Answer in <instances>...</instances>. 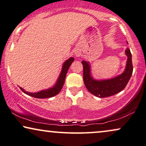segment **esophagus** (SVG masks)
<instances>
[{
    "instance_id": "34e87169",
    "label": "esophagus",
    "mask_w": 146,
    "mask_h": 146,
    "mask_svg": "<svg viewBox=\"0 0 146 146\" xmlns=\"http://www.w3.org/2000/svg\"><path fill=\"white\" fill-rule=\"evenodd\" d=\"M75 55H76V56H79V52H76V53H75Z\"/></svg>"
}]
</instances>
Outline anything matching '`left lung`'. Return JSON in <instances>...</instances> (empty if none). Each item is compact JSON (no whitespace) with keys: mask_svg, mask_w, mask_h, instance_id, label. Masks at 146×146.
Listing matches in <instances>:
<instances>
[{"mask_svg":"<svg viewBox=\"0 0 146 146\" xmlns=\"http://www.w3.org/2000/svg\"><path fill=\"white\" fill-rule=\"evenodd\" d=\"M127 56L126 67L121 75L109 79L96 80L91 75V67L89 62L83 60L84 67V82L86 88L90 93L100 98L108 97L119 93L124 89L128 84L133 73L131 53L127 48L125 50Z\"/></svg>","mask_w":146,"mask_h":146,"instance_id":"8db88e82","label":"left lung"}]
</instances>
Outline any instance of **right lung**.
I'll return each mask as SVG.
<instances>
[{"label":"right lung","instance_id":"obj_1","mask_svg":"<svg viewBox=\"0 0 146 146\" xmlns=\"http://www.w3.org/2000/svg\"><path fill=\"white\" fill-rule=\"evenodd\" d=\"M74 60V58L73 57H71L69 59L66 60L65 62H64L63 65H62V68L61 70V72H60L59 77H58V80L54 86L52 88H49L48 90H42V91L36 92V93H31V92H28L25 91L23 88L19 87L20 89L21 90V91L24 92L26 94L30 96L36 98H51L54 96L58 94V93L61 90L62 86H63L64 80H65L66 75H67V73L68 71V69L72 62Z\"/></svg>","mask_w":146,"mask_h":146}]
</instances>
